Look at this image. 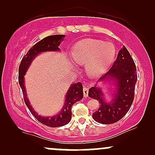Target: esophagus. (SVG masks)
<instances>
[{
	"label": "esophagus",
	"mask_w": 155,
	"mask_h": 155,
	"mask_svg": "<svg viewBox=\"0 0 155 155\" xmlns=\"http://www.w3.org/2000/svg\"><path fill=\"white\" fill-rule=\"evenodd\" d=\"M83 92H84V97H87V96H88V92H89V88L87 87H84Z\"/></svg>",
	"instance_id": "obj_1"
}]
</instances>
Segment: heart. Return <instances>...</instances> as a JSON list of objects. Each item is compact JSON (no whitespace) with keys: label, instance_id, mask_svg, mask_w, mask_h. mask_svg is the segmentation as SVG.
Returning <instances> with one entry per match:
<instances>
[{"label":"heart","instance_id":"obj_1","mask_svg":"<svg viewBox=\"0 0 155 155\" xmlns=\"http://www.w3.org/2000/svg\"><path fill=\"white\" fill-rule=\"evenodd\" d=\"M116 49L111 43L97 39H84L71 49V59L77 65H85L84 70L90 77L104 73L114 59Z\"/></svg>","mask_w":155,"mask_h":155}]
</instances>
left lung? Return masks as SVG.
Wrapping results in <instances>:
<instances>
[{"label":"left lung","instance_id":"1","mask_svg":"<svg viewBox=\"0 0 155 155\" xmlns=\"http://www.w3.org/2000/svg\"><path fill=\"white\" fill-rule=\"evenodd\" d=\"M106 78L114 79L117 82L116 93L111 104L104 98L100 88L92 87L89 90L88 95L99 102V107L92 114V118L101 124H108L118 122L129 111L135 95L137 81L136 64L125 47L119 51L117 60L105 75L99 79L104 81Z\"/></svg>","mask_w":155,"mask_h":155}]
</instances>
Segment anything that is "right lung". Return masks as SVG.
I'll return each mask as SVG.
<instances>
[{
    "mask_svg": "<svg viewBox=\"0 0 155 155\" xmlns=\"http://www.w3.org/2000/svg\"><path fill=\"white\" fill-rule=\"evenodd\" d=\"M65 35H53L46 37L36 43L31 49L27 52V54L23 57L22 61L19 66V83L22 90V94L24 95V101L26 106L29 108L32 114L35 117L38 122L48 127H57L64 126L68 123L71 120V107L76 102L81 100L83 97V86L81 82L74 84L71 86L65 96V101L63 108L58 114L51 117H44L38 115L28 101L26 95L25 89L24 85V75L25 74L27 69L31 65V62L34 58L39 53L47 51H58L60 50L58 47L60 44V41H63Z\"/></svg>",
    "mask_w": 155,
    "mask_h": 155,
    "instance_id": "obj_1",
    "label": "right lung"
}]
</instances>
